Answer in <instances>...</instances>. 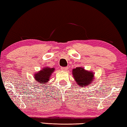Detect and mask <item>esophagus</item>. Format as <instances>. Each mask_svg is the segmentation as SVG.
I'll return each mask as SVG.
<instances>
[{
  "label": "esophagus",
  "mask_w": 127,
  "mask_h": 127,
  "mask_svg": "<svg viewBox=\"0 0 127 127\" xmlns=\"http://www.w3.org/2000/svg\"><path fill=\"white\" fill-rule=\"evenodd\" d=\"M67 69V67H61V70H62V71H66Z\"/></svg>",
  "instance_id": "34e87169"
}]
</instances>
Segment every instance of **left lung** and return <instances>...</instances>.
I'll list each match as a JSON object with an SVG mask.
<instances>
[{
  "mask_svg": "<svg viewBox=\"0 0 127 127\" xmlns=\"http://www.w3.org/2000/svg\"><path fill=\"white\" fill-rule=\"evenodd\" d=\"M72 74L75 81L79 87H88L93 83L95 73L93 71L85 70L82 67H78L72 70Z\"/></svg>",
  "mask_w": 127,
  "mask_h": 127,
  "instance_id": "1",
  "label": "left lung"
}]
</instances>
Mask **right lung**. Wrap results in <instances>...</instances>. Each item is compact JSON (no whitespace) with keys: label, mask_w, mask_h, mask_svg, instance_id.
Masks as SVG:
<instances>
[{"label":"right lung","mask_w":127,"mask_h":127,"mask_svg":"<svg viewBox=\"0 0 127 127\" xmlns=\"http://www.w3.org/2000/svg\"><path fill=\"white\" fill-rule=\"evenodd\" d=\"M55 70V68H50L48 66L43 68L39 71L34 73V79L35 81H37V82L40 83V84H45V83H48L49 81L50 77Z\"/></svg>","instance_id":"right-lung-1"}]
</instances>
